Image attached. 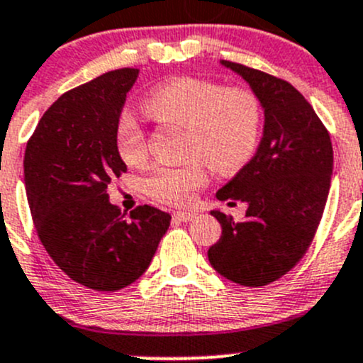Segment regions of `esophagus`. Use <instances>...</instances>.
<instances>
[{
    "label": "esophagus",
    "instance_id": "esophagus-1",
    "mask_svg": "<svg viewBox=\"0 0 363 363\" xmlns=\"http://www.w3.org/2000/svg\"><path fill=\"white\" fill-rule=\"evenodd\" d=\"M172 218H174V221L177 223H186V221H191L193 218H196V214L191 211H175L174 214H172Z\"/></svg>",
    "mask_w": 363,
    "mask_h": 363
}]
</instances>
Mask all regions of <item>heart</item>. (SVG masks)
I'll use <instances>...</instances> for the list:
<instances>
[{"label":"heart","instance_id":"1","mask_svg":"<svg viewBox=\"0 0 363 363\" xmlns=\"http://www.w3.org/2000/svg\"><path fill=\"white\" fill-rule=\"evenodd\" d=\"M144 111L158 123L186 128L184 155L195 156L179 167H152L144 184L158 202L189 203L207 181L203 161L218 174H233L252 158L258 145L262 111L250 91L179 77L149 93ZM116 147L128 164H140L145 158V133L130 112L117 117Z\"/></svg>","mask_w":363,"mask_h":363}]
</instances>
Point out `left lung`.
Returning a JSON list of instances; mask_svg holds the SVG:
<instances>
[{"label":"left lung","instance_id":"left-lung-1","mask_svg":"<svg viewBox=\"0 0 363 363\" xmlns=\"http://www.w3.org/2000/svg\"><path fill=\"white\" fill-rule=\"evenodd\" d=\"M246 80L263 111V135L255 156L216 199L247 205L233 221L221 211V239L207 256L212 269L242 286H265L306 255L323 216L334 151L330 135L309 101L286 80L244 65L219 61Z\"/></svg>","mask_w":363,"mask_h":363}]
</instances>
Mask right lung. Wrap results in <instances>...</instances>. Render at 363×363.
Returning <instances> with one entry per match:
<instances>
[{"label":"right lung","mask_w":363,"mask_h":363,"mask_svg":"<svg viewBox=\"0 0 363 363\" xmlns=\"http://www.w3.org/2000/svg\"><path fill=\"white\" fill-rule=\"evenodd\" d=\"M137 68L104 73L57 98L26 145L24 184L35 228L56 265L77 283L117 291L151 265L172 216L140 205L124 218L107 188L126 163L116 123Z\"/></svg>","instance_id":"right-lung-1"}]
</instances>
